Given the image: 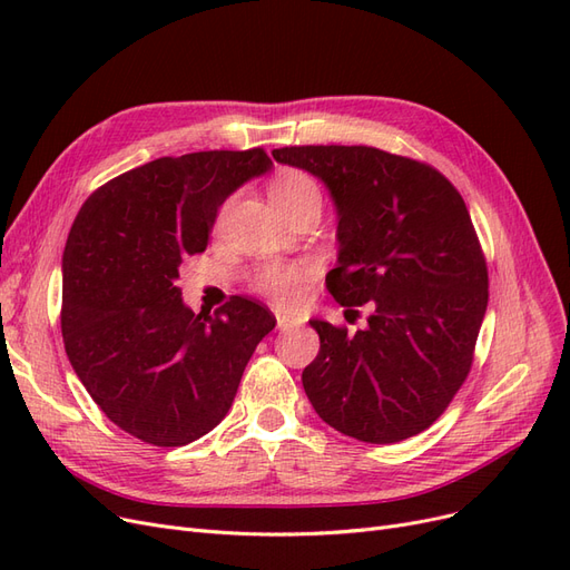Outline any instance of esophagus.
Wrapping results in <instances>:
<instances>
[{
    "instance_id": "esophagus-1",
    "label": "esophagus",
    "mask_w": 570,
    "mask_h": 570,
    "mask_svg": "<svg viewBox=\"0 0 570 570\" xmlns=\"http://www.w3.org/2000/svg\"><path fill=\"white\" fill-rule=\"evenodd\" d=\"M275 321H278V327H281V331H289V327H295L297 325V321L295 318H292V316H285V314H275Z\"/></svg>"
}]
</instances>
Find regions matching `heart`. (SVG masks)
<instances>
[{"instance_id": "1", "label": "heart", "mask_w": 570, "mask_h": 570, "mask_svg": "<svg viewBox=\"0 0 570 570\" xmlns=\"http://www.w3.org/2000/svg\"><path fill=\"white\" fill-rule=\"evenodd\" d=\"M271 197L278 206H292L308 199L321 202V189L316 180L304 174V170H283V174L275 176L271 183ZM312 266L266 264L256 271L254 287L273 302L292 306L299 299L304 285L312 278Z\"/></svg>"}]
</instances>
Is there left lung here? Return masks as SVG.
<instances>
[{
    "label": "left lung",
    "mask_w": 570,
    "mask_h": 570,
    "mask_svg": "<svg viewBox=\"0 0 570 570\" xmlns=\"http://www.w3.org/2000/svg\"><path fill=\"white\" fill-rule=\"evenodd\" d=\"M314 174L337 206L335 302L371 304L364 331L308 321L321 337L302 385L342 435L400 442L433 425L471 373L488 264L459 189L438 168L364 145L273 149Z\"/></svg>",
    "instance_id": "1"
}]
</instances>
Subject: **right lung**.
Segmentation results:
<instances>
[{"instance_id":"add662e5","label":"right lung","mask_w":570,"mask_h":570,"mask_svg":"<svg viewBox=\"0 0 570 570\" xmlns=\"http://www.w3.org/2000/svg\"><path fill=\"white\" fill-rule=\"evenodd\" d=\"M273 166L264 147L161 157L101 185L63 249L61 333L95 404L128 435L183 446L214 430L275 316L233 295L214 316L183 304V258L209 245L218 206Z\"/></svg>"}]
</instances>
